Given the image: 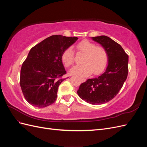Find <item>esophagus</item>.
<instances>
[{
  "instance_id": "34e87169",
  "label": "esophagus",
  "mask_w": 147,
  "mask_h": 147,
  "mask_svg": "<svg viewBox=\"0 0 147 147\" xmlns=\"http://www.w3.org/2000/svg\"><path fill=\"white\" fill-rule=\"evenodd\" d=\"M80 80L82 82H84L86 81V79L84 78H80Z\"/></svg>"
}]
</instances>
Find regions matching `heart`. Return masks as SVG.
<instances>
[{"label":"heart","instance_id":"b5f03b06","mask_svg":"<svg viewBox=\"0 0 147 147\" xmlns=\"http://www.w3.org/2000/svg\"><path fill=\"white\" fill-rule=\"evenodd\" d=\"M78 53L84 54L82 65L74 67L70 73L80 77H86L92 72L94 75L101 73L107 64L108 55L105 49L102 46H96L95 43L88 40H84L76 45ZM62 61L65 67L73 65L75 53L72 47H69L62 55Z\"/></svg>","mask_w":147,"mask_h":147}]
</instances>
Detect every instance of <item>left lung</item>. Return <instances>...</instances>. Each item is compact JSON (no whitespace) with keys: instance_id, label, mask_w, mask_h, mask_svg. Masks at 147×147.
Returning <instances> with one entry per match:
<instances>
[{"instance_id":"left-lung-1","label":"left lung","mask_w":147,"mask_h":147,"mask_svg":"<svg viewBox=\"0 0 147 147\" xmlns=\"http://www.w3.org/2000/svg\"><path fill=\"white\" fill-rule=\"evenodd\" d=\"M107 52L108 65L98 77L88 79L80 85V98L92 105L105 104L117 95L128 74L129 56L121 46L105 35L92 37Z\"/></svg>"}]
</instances>
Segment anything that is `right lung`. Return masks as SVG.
<instances>
[{"label":"right lung","mask_w":147,"mask_h":147,"mask_svg":"<svg viewBox=\"0 0 147 147\" xmlns=\"http://www.w3.org/2000/svg\"><path fill=\"white\" fill-rule=\"evenodd\" d=\"M76 37L51 35L31 48L21 69L20 86L28 103L38 108L56 101L59 84L65 78L62 55Z\"/></svg>","instance_id":"right-lung-1"}]
</instances>
